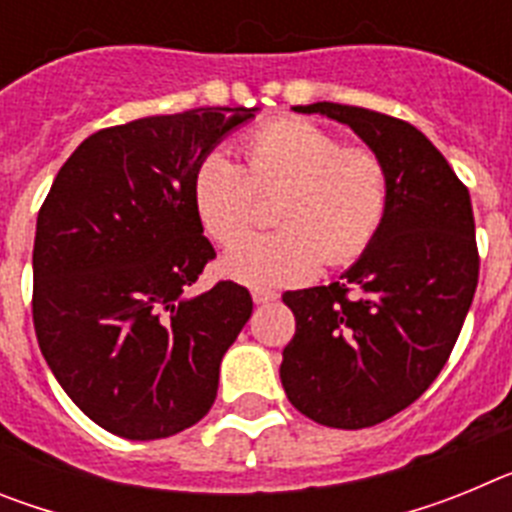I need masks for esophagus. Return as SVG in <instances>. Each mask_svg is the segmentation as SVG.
Here are the masks:
<instances>
[{"instance_id": "esophagus-1", "label": "esophagus", "mask_w": 512, "mask_h": 512, "mask_svg": "<svg viewBox=\"0 0 512 512\" xmlns=\"http://www.w3.org/2000/svg\"><path fill=\"white\" fill-rule=\"evenodd\" d=\"M251 297H253V302H256V305H266V302H274L277 300V292H274V289H266V287H253L251 289Z\"/></svg>"}]
</instances>
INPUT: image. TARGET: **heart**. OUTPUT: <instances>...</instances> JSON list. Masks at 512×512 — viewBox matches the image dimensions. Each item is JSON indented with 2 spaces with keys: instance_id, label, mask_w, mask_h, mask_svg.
Here are the masks:
<instances>
[{
  "instance_id": "1",
  "label": "heart",
  "mask_w": 512,
  "mask_h": 512,
  "mask_svg": "<svg viewBox=\"0 0 512 512\" xmlns=\"http://www.w3.org/2000/svg\"><path fill=\"white\" fill-rule=\"evenodd\" d=\"M243 166L212 151L192 176L202 228L230 243L258 216L261 196L283 192L282 229L247 236L225 251L223 271L253 287L287 284L328 266L351 264L372 246L390 212V169L374 148L343 146L307 120H274L241 140Z\"/></svg>"
}]
</instances>
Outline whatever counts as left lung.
I'll return each instance as SVG.
<instances>
[{
    "instance_id": "8db88e82",
    "label": "left lung",
    "mask_w": 512,
    "mask_h": 512,
    "mask_svg": "<svg viewBox=\"0 0 512 512\" xmlns=\"http://www.w3.org/2000/svg\"><path fill=\"white\" fill-rule=\"evenodd\" d=\"M295 112L343 122L390 169V212L372 246L341 282L282 297L297 320L279 369L289 402L356 431L413 405L449 361L479 279L472 200L410 122L336 102Z\"/></svg>"
}]
</instances>
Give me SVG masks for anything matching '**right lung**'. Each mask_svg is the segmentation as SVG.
I'll list each match as a JSON object with an SVG mask.
<instances>
[{
	"instance_id": "add662e5",
	"label": "right lung",
	"mask_w": 512,
	"mask_h": 512,
	"mask_svg": "<svg viewBox=\"0 0 512 512\" xmlns=\"http://www.w3.org/2000/svg\"><path fill=\"white\" fill-rule=\"evenodd\" d=\"M253 110L207 107L97 130L40 207L38 346L76 408L115 436L169 438L205 418L220 361L251 318L241 284L189 289L215 259L194 212V169Z\"/></svg>"
}]
</instances>
